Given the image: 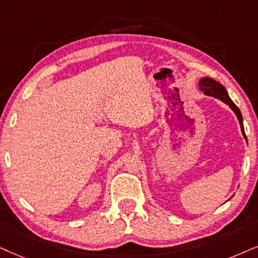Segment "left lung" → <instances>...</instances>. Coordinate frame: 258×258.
<instances>
[{
	"label": "left lung",
	"mask_w": 258,
	"mask_h": 258,
	"mask_svg": "<svg viewBox=\"0 0 258 258\" xmlns=\"http://www.w3.org/2000/svg\"><path fill=\"white\" fill-rule=\"evenodd\" d=\"M199 87H201L202 91L204 92L207 95H211V97H214L216 99H219V100L224 102V104L229 105V107L232 109L233 112H235V114L237 116V119H238L239 121V125H241V131L243 133V137H244L245 140L246 139V136H245V132H244V126H243V116H242V113L239 111V108L237 107V106L233 104V101L230 99L228 92H226V89L224 86L222 84H219L218 81L214 80V79L211 78H202L201 80L198 82ZM248 143V142H246Z\"/></svg>",
	"instance_id": "8db88e82"
}]
</instances>
